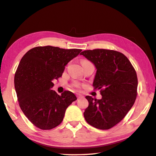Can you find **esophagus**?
I'll list each match as a JSON object with an SVG mask.
<instances>
[{
  "instance_id": "1",
  "label": "esophagus",
  "mask_w": 156,
  "mask_h": 156,
  "mask_svg": "<svg viewBox=\"0 0 156 156\" xmlns=\"http://www.w3.org/2000/svg\"><path fill=\"white\" fill-rule=\"evenodd\" d=\"M77 98H78V99H82L83 98V96L81 94H77Z\"/></svg>"
}]
</instances>
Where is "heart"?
<instances>
[{
    "label": "heart",
    "instance_id": "obj_1",
    "mask_svg": "<svg viewBox=\"0 0 156 156\" xmlns=\"http://www.w3.org/2000/svg\"><path fill=\"white\" fill-rule=\"evenodd\" d=\"M77 86H78V85H77Z\"/></svg>",
    "mask_w": 156,
    "mask_h": 156
}]
</instances>
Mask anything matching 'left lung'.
Segmentation results:
<instances>
[{"instance_id":"1","label":"left lung","mask_w":156,"mask_h":156,"mask_svg":"<svg viewBox=\"0 0 156 156\" xmlns=\"http://www.w3.org/2000/svg\"><path fill=\"white\" fill-rule=\"evenodd\" d=\"M80 55L96 68L93 82L95 89L101 90V99L89 95V105L83 116L86 122L98 129L113 127L126 116L137 95L136 73L125 55L107 49L83 51Z\"/></svg>"}]
</instances>
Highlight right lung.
I'll use <instances>...</instances> for the list:
<instances>
[{
    "label": "right lung",
    "mask_w": 156,
    "mask_h": 156,
    "mask_svg": "<svg viewBox=\"0 0 156 156\" xmlns=\"http://www.w3.org/2000/svg\"><path fill=\"white\" fill-rule=\"evenodd\" d=\"M81 49L36 47L23 55L14 76L19 105L29 121L42 130H50L62 121L65 111L77 99L70 91L61 95L51 90L62 76L65 66Z\"/></svg>",
    "instance_id": "right-lung-1"
}]
</instances>
